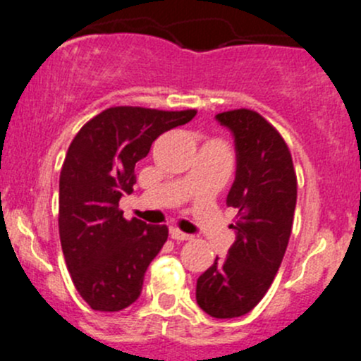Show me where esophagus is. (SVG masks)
<instances>
[{"label":"esophagus","mask_w":361,"mask_h":361,"mask_svg":"<svg viewBox=\"0 0 361 361\" xmlns=\"http://www.w3.org/2000/svg\"><path fill=\"white\" fill-rule=\"evenodd\" d=\"M171 238H173L174 241H190L192 235L185 234V232L178 231V228H171Z\"/></svg>","instance_id":"34e87169"}]
</instances>
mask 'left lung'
<instances>
[{
	"instance_id": "left-lung-1",
	"label": "left lung",
	"mask_w": 361,
	"mask_h": 361,
	"mask_svg": "<svg viewBox=\"0 0 361 361\" xmlns=\"http://www.w3.org/2000/svg\"><path fill=\"white\" fill-rule=\"evenodd\" d=\"M235 143V180L227 206L238 207L231 225L235 241L224 258L199 276L195 298L213 318L250 312L271 288L292 234L297 174L281 134L253 110L218 113Z\"/></svg>"
}]
</instances>
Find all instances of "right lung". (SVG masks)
<instances>
[{
	"mask_svg": "<svg viewBox=\"0 0 361 361\" xmlns=\"http://www.w3.org/2000/svg\"><path fill=\"white\" fill-rule=\"evenodd\" d=\"M195 113L113 106L89 120L69 145L59 178L61 246L73 285L94 311H122L140 297L169 231L126 220L118 201L133 192L134 167L152 143Z\"/></svg>",
	"mask_w": 361,
	"mask_h": 361,
	"instance_id": "obj_1",
	"label": "right lung"
}]
</instances>
